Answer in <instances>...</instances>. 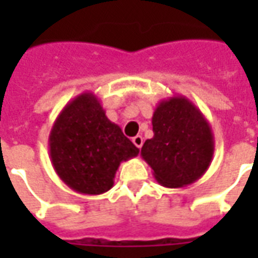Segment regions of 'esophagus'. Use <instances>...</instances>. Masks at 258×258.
<instances>
[{"mask_svg":"<svg viewBox=\"0 0 258 258\" xmlns=\"http://www.w3.org/2000/svg\"><path fill=\"white\" fill-rule=\"evenodd\" d=\"M133 142H134V145L137 146V148H142V145H144V138L141 137V135H137V137H134L133 138Z\"/></svg>","mask_w":258,"mask_h":258,"instance_id":"34e87169","label":"esophagus"}]
</instances>
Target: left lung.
<instances>
[{
    "label": "left lung",
    "instance_id": "1",
    "mask_svg": "<svg viewBox=\"0 0 258 258\" xmlns=\"http://www.w3.org/2000/svg\"><path fill=\"white\" fill-rule=\"evenodd\" d=\"M153 138L146 140L141 156L166 188L194 184L210 166L214 135L199 107L186 96L162 99L152 117Z\"/></svg>",
    "mask_w": 258,
    "mask_h": 258
}]
</instances>
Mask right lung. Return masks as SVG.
Returning a JSON list of instances; mask_svg holds the SVG:
<instances>
[{
	"label": "right lung",
	"instance_id": "right-lung-1",
	"mask_svg": "<svg viewBox=\"0 0 258 258\" xmlns=\"http://www.w3.org/2000/svg\"><path fill=\"white\" fill-rule=\"evenodd\" d=\"M48 146L59 178L84 195L107 192L120 163L140 153L117 124L106 117L92 92L80 94L62 109L51 128Z\"/></svg>",
	"mask_w": 258,
	"mask_h": 258
}]
</instances>
